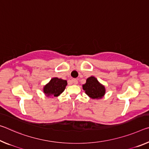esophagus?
<instances>
[{
    "label": "esophagus",
    "mask_w": 149,
    "mask_h": 149,
    "mask_svg": "<svg viewBox=\"0 0 149 149\" xmlns=\"http://www.w3.org/2000/svg\"><path fill=\"white\" fill-rule=\"evenodd\" d=\"M72 82L74 84H77V82H78V81H77V79H72Z\"/></svg>",
    "instance_id": "34e87169"
}]
</instances>
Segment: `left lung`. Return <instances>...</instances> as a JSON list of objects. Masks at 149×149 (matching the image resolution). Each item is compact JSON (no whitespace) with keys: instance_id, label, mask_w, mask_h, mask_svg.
I'll list each match as a JSON object with an SVG mask.
<instances>
[{"instance_id":"obj_1","label":"left lung","mask_w":149,"mask_h":149,"mask_svg":"<svg viewBox=\"0 0 149 149\" xmlns=\"http://www.w3.org/2000/svg\"><path fill=\"white\" fill-rule=\"evenodd\" d=\"M83 89L89 97L96 100L102 98L105 94V86L93 76L87 79L86 83L83 85Z\"/></svg>"}]
</instances>
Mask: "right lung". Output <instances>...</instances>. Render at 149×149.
Listing matches in <instances>:
<instances>
[{
    "label": "right lung",
    "mask_w": 149,
    "mask_h": 149,
    "mask_svg": "<svg viewBox=\"0 0 149 149\" xmlns=\"http://www.w3.org/2000/svg\"><path fill=\"white\" fill-rule=\"evenodd\" d=\"M67 84L66 80L54 77L44 86L43 91L47 97H58L65 90Z\"/></svg>",
    "instance_id": "add662e5"
}]
</instances>
